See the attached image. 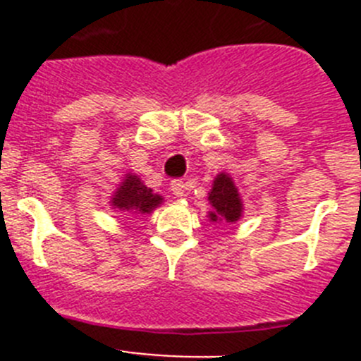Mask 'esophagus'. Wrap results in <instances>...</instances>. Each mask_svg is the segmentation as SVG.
Returning a JSON list of instances; mask_svg holds the SVG:
<instances>
[{
	"mask_svg": "<svg viewBox=\"0 0 361 361\" xmlns=\"http://www.w3.org/2000/svg\"><path fill=\"white\" fill-rule=\"evenodd\" d=\"M170 188H171V191H173L175 197H184V195H186L188 186H186V183H184L183 178H175V180H171Z\"/></svg>",
	"mask_w": 361,
	"mask_h": 361,
	"instance_id": "obj_1",
	"label": "esophagus"
}]
</instances>
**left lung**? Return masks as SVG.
<instances>
[{"label": "left lung", "mask_w": 361, "mask_h": 361, "mask_svg": "<svg viewBox=\"0 0 361 361\" xmlns=\"http://www.w3.org/2000/svg\"><path fill=\"white\" fill-rule=\"evenodd\" d=\"M208 200L213 206V212H209V219L213 222H216V220L237 222L242 216V200L229 175H216Z\"/></svg>", "instance_id": "obj_1"}]
</instances>
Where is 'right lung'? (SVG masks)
Instances as JSON below:
<instances>
[{
  "label": "right lung",
  "mask_w": 361,
  "mask_h": 361,
  "mask_svg": "<svg viewBox=\"0 0 361 361\" xmlns=\"http://www.w3.org/2000/svg\"><path fill=\"white\" fill-rule=\"evenodd\" d=\"M161 202V197L153 193V190L146 188L137 175H126L124 183L121 184V188L111 199L114 208L121 209V212L141 213V215L155 209V206H159Z\"/></svg>",
  "instance_id": "obj_1"
}]
</instances>
